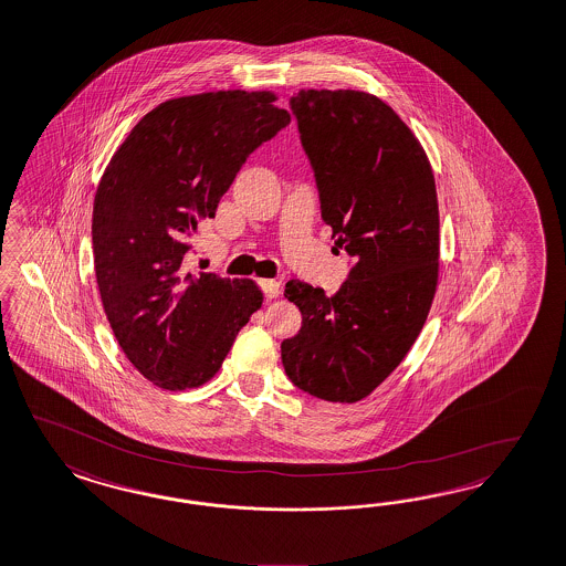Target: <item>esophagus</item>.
<instances>
[{"label":"esophagus","instance_id":"obj_1","mask_svg":"<svg viewBox=\"0 0 566 566\" xmlns=\"http://www.w3.org/2000/svg\"><path fill=\"white\" fill-rule=\"evenodd\" d=\"M259 286L263 289V294L268 296V298H275L280 291H282V284L277 282V280H259Z\"/></svg>","mask_w":566,"mask_h":566}]
</instances>
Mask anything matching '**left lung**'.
I'll use <instances>...</instances> for the list:
<instances>
[{
	"instance_id": "8db88e82",
	"label": "left lung",
	"mask_w": 566,
	"mask_h": 566,
	"mask_svg": "<svg viewBox=\"0 0 566 566\" xmlns=\"http://www.w3.org/2000/svg\"><path fill=\"white\" fill-rule=\"evenodd\" d=\"M322 217L353 256L334 294L291 280L303 326L282 343L294 385L355 403L385 382L422 331L439 282V202L429 156L368 92L301 90L291 98Z\"/></svg>"
}]
</instances>
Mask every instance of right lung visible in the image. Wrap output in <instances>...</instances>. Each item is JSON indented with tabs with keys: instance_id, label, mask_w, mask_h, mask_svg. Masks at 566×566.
Listing matches in <instances>:
<instances>
[{
	"instance_id": "obj_1",
	"label": "right lung",
	"mask_w": 566,
	"mask_h": 566,
	"mask_svg": "<svg viewBox=\"0 0 566 566\" xmlns=\"http://www.w3.org/2000/svg\"><path fill=\"white\" fill-rule=\"evenodd\" d=\"M268 90L160 102L99 179L92 242L99 298L136 370L165 390L202 387L263 305L253 280L186 270L247 156L291 123Z\"/></svg>"
}]
</instances>
